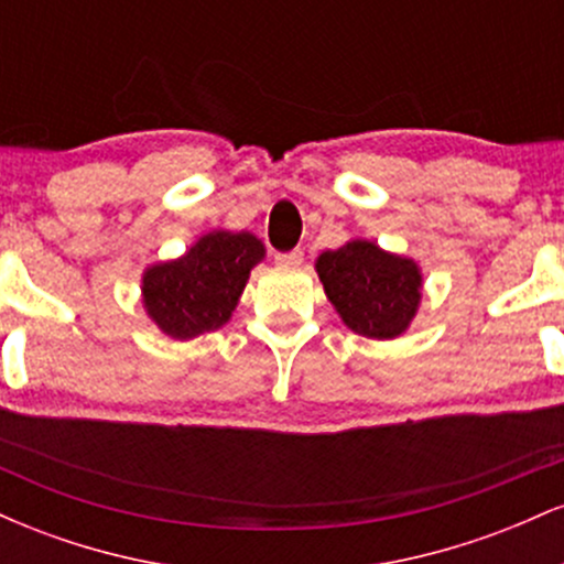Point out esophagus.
I'll use <instances>...</instances> for the list:
<instances>
[{"label": "esophagus", "instance_id": "obj_1", "mask_svg": "<svg viewBox=\"0 0 564 564\" xmlns=\"http://www.w3.org/2000/svg\"><path fill=\"white\" fill-rule=\"evenodd\" d=\"M304 257L302 249H291V251H275V262L278 264H300Z\"/></svg>", "mask_w": 564, "mask_h": 564}]
</instances>
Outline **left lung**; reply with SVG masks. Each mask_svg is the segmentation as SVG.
<instances>
[{"label":"left lung","mask_w":564,"mask_h":564,"mask_svg":"<svg viewBox=\"0 0 564 564\" xmlns=\"http://www.w3.org/2000/svg\"><path fill=\"white\" fill-rule=\"evenodd\" d=\"M315 268L341 321L368 339L403 334L422 300L416 264L368 241L323 251Z\"/></svg>","instance_id":"8db88e82"}]
</instances>
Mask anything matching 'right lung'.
<instances>
[{
  "label": "right lung",
  "instance_id": "1",
  "mask_svg": "<svg viewBox=\"0 0 564 564\" xmlns=\"http://www.w3.org/2000/svg\"><path fill=\"white\" fill-rule=\"evenodd\" d=\"M262 254V243L249 232H209L183 260L148 270L142 278L148 315L174 339L215 332L228 323Z\"/></svg>",
  "mask_w": 564,
  "mask_h": 564
}]
</instances>
